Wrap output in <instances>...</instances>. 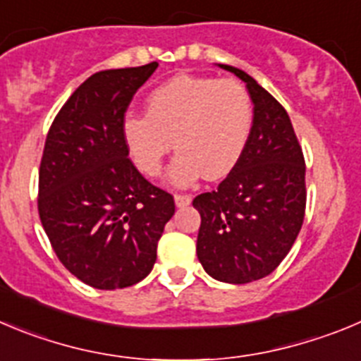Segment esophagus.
<instances>
[{"mask_svg":"<svg viewBox=\"0 0 361 361\" xmlns=\"http://www.w3.org/2000/svg\"><path fill=\"white\" fill-rule=\"evenodd\" d=\"M191 204L190 195H175V206L177 207H186Z\"/></svg>","mask_w":361,"mask_h":361,"instance_id":"1","label":"esophagus"}]
</instances>
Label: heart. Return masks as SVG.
Returning <instances> with one entry per match:
<instances>
[{
    "label": "heart",
    "instance_id": "heart-1",
    "mask_svg": "<svg viewBox=\"0 0 361 361\" xmlns=\"http://www.w3.org/2000/svg\"><path fill=\"white\" fill-rule=\"evenodd\" d=\"M252 121V100L241 84L175 75L148 92L145 116L123 121V141L134 166L148 177L163 171L173 141L178 154L170 183L190 186L202 175L218 180L233 171Z\"/></svg>",
    "mask_w": 361,
    "mask_h": 361
}]
</instances>
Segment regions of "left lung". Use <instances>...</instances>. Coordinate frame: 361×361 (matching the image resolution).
Instances as JSON below:
<instances>
[{"mask_svg": "<svg viewBox=\"0 0 361 361\" xmlns=\"http://www.w3.org/2000/svg\"><path fill=\"white\" fill-rule=\"evenodd\" d=\"M247 84L254 105L249 141L214 191L198 195L197 256L213 279L245 284L279 267L302 227L306 166L283 105L250 75L218 64Z\"/></svg>", "mask_w": 361, "mask_h": 361, "instance_id": "8db88e82", "label": "left lung"}]
</instances>
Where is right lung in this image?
<instances>
[{"label": "right lung", "instance_id": "right-lung-1", "mask_svg": "<svg viewBox=\"0 0 361 361\" xmlns=\"http://www.w3.org/2000/svg\"><path fill=\"white\" fill-rule=\"evenodd\" d=\"M157 62L105 69L73 92L53 120L39 170V216L66 269L98 290L143 281L173 216V197L128 159L125 111Z\"/></svg>", "mask_w": 361, "mask_h": 361}]
</instances>
